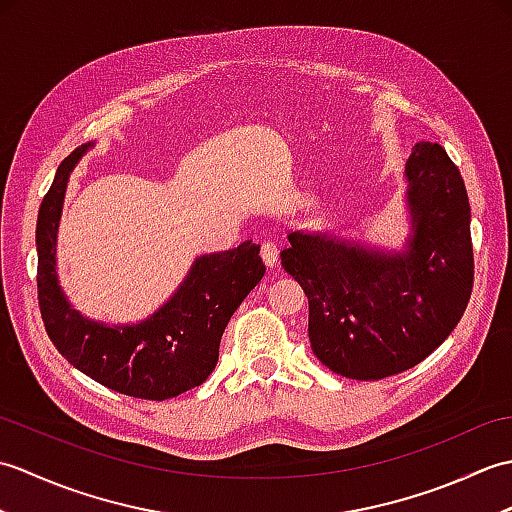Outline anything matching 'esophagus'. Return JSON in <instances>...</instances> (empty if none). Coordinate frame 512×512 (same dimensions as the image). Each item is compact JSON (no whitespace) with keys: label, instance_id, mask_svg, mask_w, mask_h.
<instances>
[{"label":"esophagus","instance_id":"obj_1","mask_svg":"<svg viewBox=\"0 0 512 512\" xmlns=\"http://www.w3.org/2000/svg\"><path fill=\"white\" fill-rule=\"evenodd\" d=\"M259 253H262V259H264V264L266 266H277V262H279V250H277V246H275V242H264L262 244V250H259Z\"/></svg>","mask_w":512,"mask_h":512}]
</instances>
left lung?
Returning <instances> with one entry per match:
<instances>
[{"instance_id": "8db88e82", "label": "left lung", "mask_w": 512, "mask_h": 512, "mask_svg": "<svg viewBox=\"0 0 512 512\" xmlns=\"http://www.w3.org/2000/svg\"><path fill=\"white\" fill-rule=\"evenodd\" d=\"M409 235L400 250L328 231H292L281 266L308 297L312 352L356 380L424 361L460 323L473 290L471 206L460 169L438 143L405 165Z\"/></svg>"}]
</instances>
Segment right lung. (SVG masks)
Returning <instances> with one entry per match:
<instances>
[{"instance_id":"add662e5","label":"right lung","mask_w":512,"mask_h":512,"mask_svg":"<svg viewBox=\"0 0 512 512\" xmlns=\"http://www.w3.org/2000/svg\"><path fill=\"white\" fill-rule=\"evenodd\" d=\"M94 145L65 158L37 220V290L46 332L61 356L118 394L165 400L202 385L215 369L233 312L262 281L266 266L253 239L193 259L178 290L138 323H103L74 310L59 284L57 233L68 180Z\"/></svg>"}]
</instances>
